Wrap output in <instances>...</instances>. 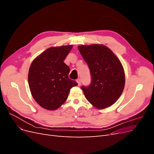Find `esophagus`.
I'll return each instance as SVG.
<instances>
[{
  "mask_svg": "<svg viewBox=\"0 0 154 154\" xmlns=\"http://www.w3.org/2000/svg\"><path fill=\"white\" fill-rule=\"evenodd\" d=\"M76 82H77V83H78V85L80 86V85H81V84H82V80L80 78H78V79H77L76 80Z\"/></svg>",
  "mask_w": 154,
  "mask_h": 154,
  "instance_id": "34e87169",
  "label": "esophagus"
}]
</instances>
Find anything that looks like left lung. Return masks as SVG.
I'll return each mask as SVG.
<instances>
[{"instance_id":"1","label":"left lung","mask_w":154,"mask_h":154,"mask_svg":"<svg viewBox=\"0 0 154 154\" xmlns=\"http://www.w3.org/2000/svg\"><path fill=\"white\" fill-rule=\"evenodd\" d=\"M78 49L90 69L91 82L82 86L86 99L97 109L114 104L125 87V72L119 60L103 45H80Z\"/></svg>"}]
</instances>
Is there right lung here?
Wrapping results in <instances>:
<instances>
[{
	"instance_id": "right-lung-1",
	"label": "right lung",
	"mask_w": 154,
	"mask_h": 154,
	"mask_svg": "<svg viewBox=\"0 0 154 154\" xmlns=\"http://www.w3.org/2000/svg\"><path fill=\"white\" fill-rule=\"evenodd\" d=\"M72 45L51 48L32 61L28 83L37 103L50 110L57 109L67 99L70 89L78 85L69 78L70 68L63 62Z\"/></svg>"
}]
</instances>
